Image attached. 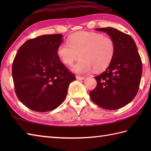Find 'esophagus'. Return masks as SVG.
<instances>
[{
  "mask_svg": "<svg viewBox=\"0 0 151 151\" xmlns=\"http://www.w3.org/2000/svg\"><path fill=\"white\" fill-rule=\"evenodd\" d=\"M76 78L77 80H84V79H85L84 76H76Z\"/></svg>",
  "mask_w": 151,
  "mask_h": 151,
  "instance_id": "esophagus-1",
  "label": "esophagus"
}]
</instances>
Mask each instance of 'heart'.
Listing matches in <instances>:
<instances>
[{
	"label": "heart",
	"mask_w": 151,
	"mask_h": 151,
	"mask_svg": "<svg viewBox=\"0 0 151 151\" xmlns=\"http://www.w3.org/2000/svg\"><path fill=\"white\" fill-rule=\"evenodd\" d=\"M115 52L114 40L103 34L89 32H78L69 37L68 43H60L57 48V55L65 65H71L72 70L85 74L94 69L101 71L110 65Z\"/></svg>",
	"instance_id": "b5f03b06"
}]
</instances>
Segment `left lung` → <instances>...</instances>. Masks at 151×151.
Wrapping results in <instances>:
<instances>
[{
    "instance_id": "left-lung-1",
    "label": "left lung",
    "mask_w": 151,
    "mask_h": 151,
    "mask_svg": "<svg viewBox=\"0 0 151 151\" xmlns=\"http://www.w3.org/2000/svg\"><path fill=\"white\" fill-rule=\"evenodd\" d=\"M107 33L115 43V52L110 65L95 76L97 86L89 95L99 106L114 110L132 101L138 91L142 62L135 41L130 35L115 28L96 29Z\"/></svg>"
}]
</instances>
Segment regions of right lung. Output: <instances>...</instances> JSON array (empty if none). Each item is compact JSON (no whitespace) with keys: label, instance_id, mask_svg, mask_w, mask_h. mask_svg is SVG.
<instances>
[{"label":"right lung","instance_id":"obj_1","mask_svg":"<svg viewBox=\"0 0 151 151\" xmlns=\"http://www.w3.org/2000/svg\"><path fill=\"white\" fill-rule=\"evenodd\" d=\"M62 34L42 35L27 40L19 48L12 65L15 91L30 110L46 112L64 101L75 75L57 55Z\"/></svg>","mask_w":151,"mask_h":151}]
</instances>
